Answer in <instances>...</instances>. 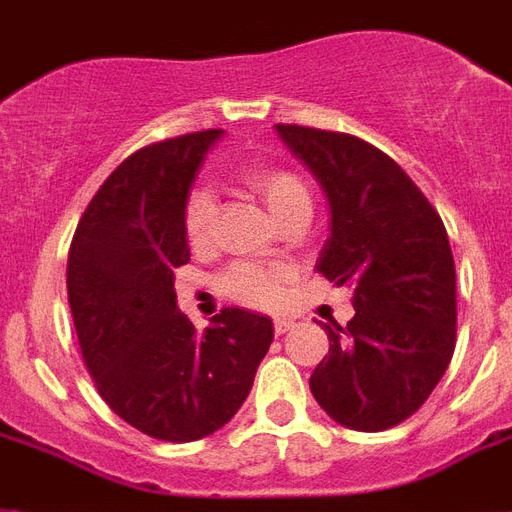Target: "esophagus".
Masks as SVG:
<instances>
[{"label":"esophagus","mask_w":512,"mask_h":512,"mask_svg":"<svg viewBox=\"0 0 512 512\" xmlns=\"http://www.w3.org/2000/svg\"><path fill=\"white\" fill-rule=\"evenodd\" d=\"M289 328H292V321H286V318H276V321H273V331H276V336H284Z\"/></svg>","instance_id":"34e87169"}]
</instances>
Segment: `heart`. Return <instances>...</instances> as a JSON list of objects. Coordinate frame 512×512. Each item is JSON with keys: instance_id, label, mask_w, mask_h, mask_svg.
Returning a JSON list of instances; mask_svg holds the SVG:
<instances>
[{"instance_id": "heart-1", "label": "heart", "mask_w": 512, "mask_h": 512, "mask_svg": "<svg viewBox=\"0 0 512 512\" xmlns=\"http://www.w3.org/2000/svg\"><path fill=\"white\" fill-rule=\"evenodd\" d=\"M242 181L263 199L268 213L284 226L294 215L313 213V197L305 181L286 168H268V165H255L242 173ZM215 205L207 189H191L184 202V236L191 249H202L210 244L213 236ZM281 278L284 273L263 265L239 263L223 273L220 289L223 294L242 305L249 307H270L281 297Z\"/></svg>"}]
</instances>
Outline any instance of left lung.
<instances>
[{
  "label": "left lung",
  "mask_w": 512,
  "mask_h": 512,
  "mask_svg": "<svg viewBox=\"0 0 512 512\" xmlns=\"http://www.w3.org/2000/svg\"><path fill=\"white\" fill-rule=\"evenodd\" d=\"M278 136L310 168L331 207L318 270L350 286L355 318L326 326L328 355L310 392L336 423L384 431L429 400L455 352L450 239L413 178L368 141L286 126Z\"/></svg>",
  "instance_id": "left-lung-1"
}]
</instances>
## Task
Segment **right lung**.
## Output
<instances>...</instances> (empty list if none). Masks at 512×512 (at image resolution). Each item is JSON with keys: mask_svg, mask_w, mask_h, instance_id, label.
Listing matches in <instances>:
<instances>
[{"mask_svg": "<svg viewBox=\"0 0 512 512\" xmlns=\"http://www.w3.org/2000/svg\"><path fill=\"white\" fill-rule=\"evenodd\" d=\"M220 128L139 149L112 170L78 220L68 302L83 363L126 423L162 442H194L247 400L273 342L265 315L223 307L197 334L176 305L189 263L184 202Z\"/></svg>", "mask_w": 512, "mask_h": 512, "instance_id": "obj_1", "label": "right lung"}]
</instances>
